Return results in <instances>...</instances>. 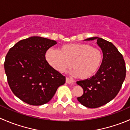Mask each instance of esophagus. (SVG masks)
<instances>
[{
	"instance_id": "34e87169",
	"label": "esophagus",
	"mask_w": 130,
	"mask_h": 130,
	"mask_svg": "<svg viewBox=\"0 0 130 130\" xmlns=\"http://www.w3.org/2000/svg\"><path fill=\"white\" fill-rule=\"evenodd\" d=\"M73 82H74V81H73L72 79L68 78V77H66V83H67V84H73Z\"/></svg>"
}]
</instances>
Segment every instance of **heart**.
Returning a JSON list of instances; mask_svg holds the SVG:
<instances>
[{
	"mask_svg": "<svg viewBox=\"0 0 130 130\" xmlns=\"http://www.w3.org/2000/svg\"><path fill=\"white\" fill-rule=\"evenodd\" d=\"M45 58L55 70L61 72L72 65L74 75L80 79H87L99 71L103 55L99 48L89 44L72 43L61 46L59 50H48Z\"/></svg>",
	"mask_w": 130,
	"mask_h": 130,
	"instance_id": "1",
	"label": "heart"
}]
</instances>
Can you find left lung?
Returning a JSON list of instances; mask_svg holds the SVG:
<instances>
[{
  "label": "left lung",
  "mask_w": 130,
  "mask_h": 130,
  "mask_svg": "<svg viewBox=\"0 0 130 130\" xmlns=\"http://www.w3.org/2000/svg\"><path fill=\"white\" fill-rule=\"evenodd\" d=\"M94 40H97L103 53L101 67L93 77L77 82L84 90L77 100L89 108L101 107L112 100L121 89L126 77L125 62L116 47L101 38L92 37L85 41Z\"/></svg>",
  "instance_id": "left-lung-1"
}]
</instances>
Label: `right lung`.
<instances>
[{"label": "right lung", "mask_w": 130, "mask_h": 130, "mask_svg": "<svg viewBox=\"0 0 130 130\" xmlns=\"http://www.w3.org/2000/svg\"><path fill=\"white\" fill-rule=\"evenodd\" d=\"M57 41L40 36L19 41L9 50L4 62L10 89L15 96L30 105L48 103L65 77L46 60L45 53Z\"/></svg>", "instance_id": "right-lung-1"}]
</instances>
